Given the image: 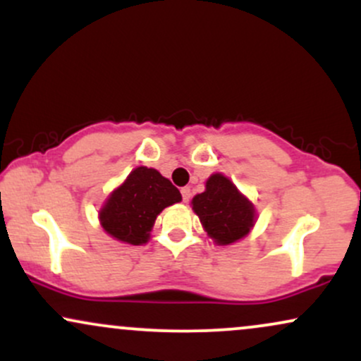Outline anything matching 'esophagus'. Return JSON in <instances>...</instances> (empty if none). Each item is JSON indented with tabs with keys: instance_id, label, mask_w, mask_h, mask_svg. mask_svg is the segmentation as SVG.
Wrapping results in <instances>:
<instances>
[{
	"instance_id": "esophagus-1",
	"label": "esophagus",
	"mask_w": 361,
	"mask_h": 361,
	"mask_svg": "<svg viewBox=\"0 0 361 361\" xmlns=\"http://www.w3.org/2000/svg\"><path fill=\"white\" fill-rule=\"evenodd\" d=\"M181 197H183V202H188L190 197H192V190H190L188 186L181 188Z\"/></svg>"
}]
</instances>
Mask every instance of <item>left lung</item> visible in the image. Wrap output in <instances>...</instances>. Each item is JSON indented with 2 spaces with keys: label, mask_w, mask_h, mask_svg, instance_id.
Wrapping results in <instances>:
<instances>
[{
  "label": "left lung",
  "mask_w": 361,
  "mask_h": 361,
  "mask_svg": "<svg viewBox=\"0 0 361 361\" xmlns=\"http://www.w3.org/2000/svg\"><path fill=\"white\" fill-rule=\"evenodd\" d=\"M192 204L207 234L217 244L239 241L255 224V207L221 173L207 180L205 192L195 195Z\"/></svg>",
  "instance_id": "obj_1"
}]
</instances>
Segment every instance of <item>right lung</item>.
<instances>
[{
    "mask_svg": "<svg viewBox=\"0 0 361 361\" xmlns=\"http://www.w3.org/2000/svg\"><path fill=\"white\" fill-rule=\"evenodd\" d=\"M181 200L180 190L152 168H135L100 212L103 229L122 243H147L156 217Z\"/></svg>",
    "mask_w": 361,
    "mask_h": 361,
    "instance_id": "add662e5",
    "label": "right lung"
}]
</instances>
